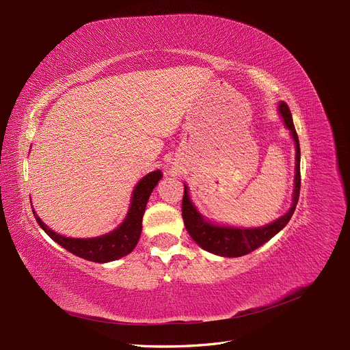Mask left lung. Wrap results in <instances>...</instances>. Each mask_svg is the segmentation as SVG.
<instances>
[{"label": "left lung", "mask_w": 350, "mask_h": 350, "mask_svg": "<svg viewBox=\"0 0 350 350\" xmlns=\"http://www.w3.org/2000/svg\"><path fill=\"white\" fill-rule=\"evenodd\" d=\"M278 113L283 121L284 127L291 131V137L295 143L296 150V163H295V178H293V193L292 204L283 216L273 220L267 224L257 227H241V226H227L206 219L199 208L196 207L190 199L189 187L185 183V196H183V220L190 237L199 245L203 250L217 254L221 257H240L249 254L250 252L259 249L271 237H275L284 226L292 219L300 193V146L297 133L293 126L292 113L288 110L284 101H279Z\"/></svg>", "instance_id": "1"}]
</instances>
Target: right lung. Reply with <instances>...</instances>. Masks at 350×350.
<instances>
[{
  "label": "right lung",
  "mask_w": 350,
  "mask_h": 350,
  "mask_svg": "<svg viewBox=\"0 0 350 350\" xmlns=\"http://www.w3.org/2000/svg\"><path fill=\"white\" fill-rule=\"evenodd\" d=\"M163 173L160 170L150 172L137 185L134 186L129 204L127 215L114 230L96 237H70L59 234L45 224L33 208V215L41 229L47 233L57 245L64 247L70 253L81 257L88 262L109 263L118 260L131 253L137 245L142 234V223L147 202L153 189L157 186Z\"/></svg>",
  "instance_id": "right-lung-1"
}]
</instances>
